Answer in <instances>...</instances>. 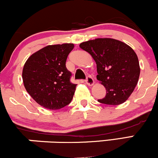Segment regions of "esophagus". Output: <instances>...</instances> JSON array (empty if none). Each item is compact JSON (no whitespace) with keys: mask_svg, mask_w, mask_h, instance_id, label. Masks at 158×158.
<instances>
[{"mask_svg":"<svg viewBox=\"0 0 158 158\" xmlns=\"http://www.w3.org/2000/svg\"><path fill=\"white\" fill-rule=\"evenodd\" d=\"M85 82H86L88 85H93L94 83V79L90 77V76H88V77H87L86 79H85Z\"/></svg>","mask_w":158,"mask_h":158,"instance_id":"obj_1","label":"esophagus"}]
</instances>
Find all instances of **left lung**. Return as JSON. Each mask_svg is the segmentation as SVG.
<instances>
[{"label":"left lung","instance_id":"1","mask_svg":"<svg viewBox=\"0 0 158 158\" xmlns=\"http://www.w3.org/2000/svg\"><path fill=\"white\" fill-rule=\"evenodd\" d=\"M80 48L91 55L97 63V79L106 89L98 102L117 106L128 99L138 81L140 69L133 49L113 39H97L82 42Z\"/></svg>","mask_w":158,"mask_h":158}]
</instances>
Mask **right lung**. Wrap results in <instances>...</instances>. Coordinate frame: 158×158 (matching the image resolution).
Segmentation results:
<instances>
[{
  "label": "right lung",
  "mask_w": 158,
  "mask_h": 158,
  "mask_svg": "<svg viewBox=\"0 0 158 158\" xmlns=\"http://www.w3.org/2000/svg\"><path fill=\"white\" fill-rule=\"evenodd\" d=\"M73 44L48 45L27 59L23 66V85L40 106L60 109L71 102L77 85L70 81L71 72L66 68Z\"/></svg>",
  "instance_id": "add662e5"
}]
</instances>
